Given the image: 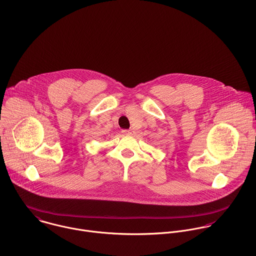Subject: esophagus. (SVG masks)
I'll use <instances>...</instances> for the list:
<instances>
[{
    "instance_id": "esophagus-1",
    "label": "esophagus",
    "mask_w": 256,
    "mask_h": 256,
    "mask_svg": "<svg viewBox=\"0 0 256 256\" xmlns=\"http://www.w3.org/2000/svg\"><path fill=\"white\" fill-rule=\"evenodd\" d=\"M122 133L125 135H130V134H132V131L131 130H122Z\"/></svg>"
}]
</instances>
